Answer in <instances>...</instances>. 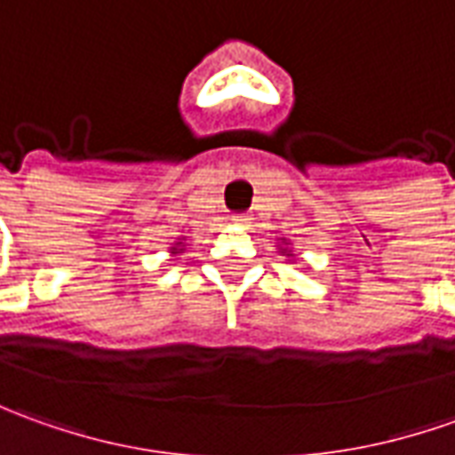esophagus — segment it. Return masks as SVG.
<instances>
[{
	"label": "esophagus",
	"mask_w": 455,
	"mask_h": 455,
	"mask_svg": "<svg viewBox=\"0 0 455 455\" xmlns=\"http://www.w3.org/2000/svg\"><path fill=\"white\" fill-rule=\"evenodd\" d=\"M231 221H234L236 227H249V224H251V216H249V214H234V216H231Z\"/></svg>",
	"instance_id": "obj_1"
}]
</instances>
